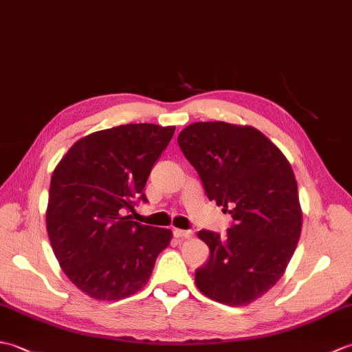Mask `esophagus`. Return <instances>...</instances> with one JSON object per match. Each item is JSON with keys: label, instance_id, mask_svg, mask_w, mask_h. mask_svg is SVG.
<instances>
[{"label": "esophagus", "instance_id": "esophagus-1", "mask_svg": "<svg viewBox=\"0 0 352 352\" xmlns=\"http://www.w3.org/2000/svg\"><path fill=\"white\" fill-rule=\"evenodd\" d=\"M172 234H174L177 239H186V237L192 236V231L190 230H178V228H175L174 231H172Z\"/></svg>", "mask_w": 352, "mask_h": 352}]
</instances>
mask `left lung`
<instances>
[{"instance_id": "obj_1", "label": "left lung", "mask_w": 352, "mask_h": 352, "mask_svg": "<svg viewBox=\"0 0 352 352\" xmlns=\"http://www.w3.org/2000/svg\"><path fill=\"white\" fill-rule=\"evenodd\" d=\"M177 140L207 198L233 219L226 236L198 233L210 257L197 269V286L218 302L250 304L281 278L300 241L302 213L294 170L252 126L195 122Z\"/></svg>"}]
</instances>
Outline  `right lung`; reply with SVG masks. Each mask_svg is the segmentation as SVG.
I'll return each instance as SVG.
<instances>
[{
	"mask_svg": "<svg viewBox=\"0 0 352 352\" xmlns=\"http://www.w3.org/2000/svg\"><path fill=\"white\" fill-rule=\"evenodd\" d=\"M174 131L155 124L96 131L76 142L52 172V251L68 278L95 300L136 294L170 242V230L142 226L129 213L148 203L146 180Z\"/></svg>",
	"mask_w": 352,
	"mask_h": 352,
	"instance_id": "obj_1",
	"label": "right lung"
}]
</instances>
